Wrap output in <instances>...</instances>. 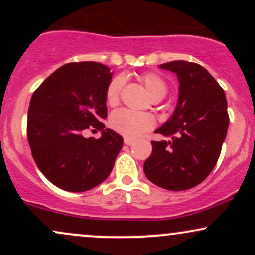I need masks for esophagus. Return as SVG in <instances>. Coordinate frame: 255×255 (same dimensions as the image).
Here are the masks:
<instances>
[{"mask_svg": "<svg viewBox=\"0 0 255 255\" xmlns=\"http://www.w3.org/2000/svg\"><path fill=\"white\" fill-rule=\"evenodd\" d=\"M134 142H135V141H134L133 139H128V137H125V144H126V145L131 146V145L134 144Z\"/></svg>", "mask_w": 255, "mask_h": 255, "instance_id": "34e87169", "label": "esophagus"}]
</instances>
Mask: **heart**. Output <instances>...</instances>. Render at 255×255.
I'll use <instances>...</instances> for the list:
<instances>
[{"label": "heart", "instance_id": "obj_1", "mask_svg": "<svg viewBox=\"0 0 255 255\" xmlns=\"http://www.w3.org/2000/svg\"><path fill=\"white\" fill-rule=\"evenodd\" d=\"M152 99L163 98L168 92V84L156 73H146L141 78ZM125 84V78L118 75L110 81L105 91L107 103L114 107L119 103L120 93ZM110 127L128 139H136L154 127V119L150 114L135 113L128 109H119L111 114Z\"/></svg>", "mask_w": 255, "mask_h": 255}]
</instances>
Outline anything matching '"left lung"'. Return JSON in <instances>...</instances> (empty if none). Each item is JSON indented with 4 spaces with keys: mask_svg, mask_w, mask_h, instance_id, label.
<instances>
[{
    "mask_svg": "<svg viewBox=\"0 0 255 255\" xmlns=\"http://www.w3.org/2000/svg\"><path fill=\"white\" fill-rule=\"evenodd\" d=\"M159 67L176 73L178 101L171 118L154 131L170 140L151 141L144 171L162 188L186 191L203 182L217 163L229 126L227 98L200 64L172 61Z\"/></svg>",
    "mask_w": 255,
    "mask_h": 255,
    "instance_id": "left-lung-1",
    "label": "left lung"
}]
</instances>
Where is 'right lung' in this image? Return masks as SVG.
I'll return each instance as SVG.
<instances>
[{
  "mask_svg": "<svg viewBox=\"0 0 255 255\" xmlns=\"http://www.w3.org/2000/svg\"><path fill=\"white\" fill-rule=\"evenodd\" d=\"M110 68L98 62L67 63L32 95L27 139L42 174L68 192H85L110 175L124 139L104 129L105 91ZM102 130L99 139L85 138L87 129Z\"/></svg>",
  "mask_w": 255,
  "mask_h": 255,
  "instance_id": "1",
  "label": "right lung"
}]
</instances>
